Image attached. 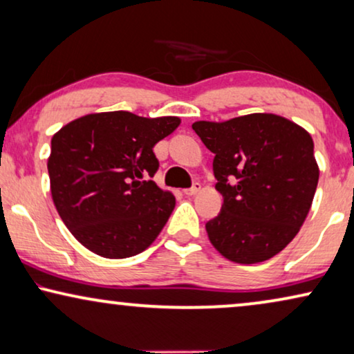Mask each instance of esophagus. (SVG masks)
<instances>
[{
  "label": "esophagus",
  "instance_id": "34e87169",
  "mask_svg": "<svg viewBox=\"0 0 354 354\" xmlns=\"http://www.w3.org/2000/svg\"><path fill=\"white\" fill-rule=\"evenodd\" d=\"M200 188H201V185L198 182H195L193 183V185L190 187V188H187V190H183V193H185L187 196H192V195H196L198 192H200Z\"/></svg>",
  "mask_w": 354,
  "mask_h": 354
}]
</instances>
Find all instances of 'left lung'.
I'll use <instances>...</instances> for the list:
<instances>
[{"mask_svg":"<svg viewBox=\"0 0 354 354\" xmlns=\"http://www.w3.org/2000/svg\"><path fill=\"white\" fill-rule=\"evenodd\" d=\"M214 153L212 171L224 205L206 222L227 259L254 264L280 253L298 234L317 188L311 135L275 114H248L192 125Z\"/></svg>","mask_w":354,"mask_h":354,"instance_id":"8db88e82","label":"left lung"}]
</instances>
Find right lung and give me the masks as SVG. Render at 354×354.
Returning <instances> with one entry per match:
<instances>
[{
	"label": "right lung",
	"mask_w": 354,
	"mask_h": 354,
	"mask_svg": "<svg viewBox=\"0 0 354 354\" xmlns=\"http://www.w3.org/2000/svg\"><path fill=\"white\" fill-rule=\"evenodd\" d=\"M178 118L147 119L129 111L88 114L51 140L48 174L57 212L85 248L111 259L142 253L176 207L153 177V148Z\"/></svg>",
	"instance_id": "obj_1"
}]
</instances>
